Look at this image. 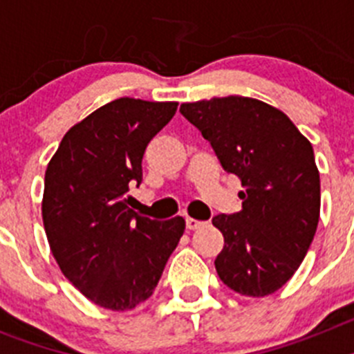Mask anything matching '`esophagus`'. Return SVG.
Instances as JSON below:
<instances>
[{
  "label": "esophagus",
  "instance_id": "1",
  "mask_svg": "<svg viewBox=\"0 0 354 354\" xmlns=\"http://www.w3.org/2000/svg\"><path fill=\"white\" fill-rule=\"evenodd\" d=\"M204 225V221H198V220H193V218H186V228L187 230H196Z\"/></svg>",
  "mask_w": 354,
  "mask_h": 354
}]
</instances>
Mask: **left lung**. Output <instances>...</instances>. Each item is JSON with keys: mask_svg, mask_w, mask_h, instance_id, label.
I'll return each mask as SVG.
<instances>
[{"mask_svg": "<svg viewBox=\"0 0 354 354\" xmlns=\"http://www.w3.org/2000/svg\"><path fill=\"white\" fill-rule=\"evenodd\" d=\"M180 113L243 186V211L212 218L225 239L216 273L243 296L273 294L296 273L317 230L321 183L310 142L280 109L250 97L186 102Z\"/></svg>", "mask_w": 354, "mask_h": 354, "instance_id": "1", "label": "left lung"}]
</instances>
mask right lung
<instances>
[{
    "mask_svg": "<svg viewBox=\"0 0 354 354\" xmlns=\"http://www.w3.org/2000/svg\"><path fill=\"white\" fill-rule=\"evenodd\" d=\"M177 102L120 97L95 109L62 140L46 170L42 218L68 282L108 310L149 299L186 223L138 216L127 193L143 180L149 142Z\"/></svg>",
    "mask_w": 354,
    "mask_h": 354,
    "instance_id": "1",
    "label": "right lung"
}]
</instances>
